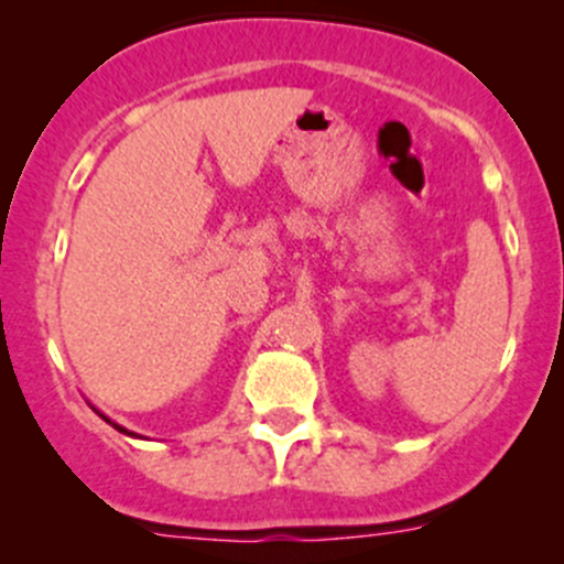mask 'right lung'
I'll return each mask as SVG.
<instances>
[{
  "mask_svg": "<svg viewBox=\"0 0 564 564\" xmlns=\"http://www.w3.org/2000/svg\"><path fill=\"white\" fill-rule=\"evenodd\" d=\"M95 412H98V409H95ZM98 414H100V412H98ZM100 417H104V420H106V423H111V420H108V417H106V414H100ZM111 425H113V429H117V431H122V434H128V436H135V434H133V431L122 429V425H117V423H111Z\"/></svg>",
  "mask_w": 564,
  "mask_h": 564,
  "instance_id": "obj_1",
  "label": "right lung"
}]
</instances>
